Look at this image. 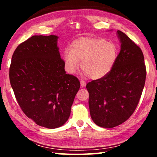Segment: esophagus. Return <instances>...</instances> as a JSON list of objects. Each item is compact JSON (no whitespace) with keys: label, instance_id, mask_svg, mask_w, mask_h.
<instances>
[{"label":"esophagus","instance_id":"esophagus-1","mask_svg":"<svg viewBox=\"0 0 157 157\" xmlns=\"http://www.w3.org/2000/svg\"><path fill=\"white\" fill-rule=\"evenodd\" d=\"M80 84H81V86L82 88H84L85 86H86V82L84 81V80H81L80 81Z\"/></svg>","mask_w":157,"mask_h":157}]
</instances>
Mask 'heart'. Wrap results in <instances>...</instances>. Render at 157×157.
Segmentation results:
<instances>
[{
    "mask_svg": "<svg viewBox=\"0 0 157 157\" xmlns=\"http://www.w3.org/2000/svg\"><path fill=\"white\" fill-rule=\"evenodd\" d=\"M66 70L74 74L81 68L84 74L93 79L107 76L115 66L118 57L116 44L103 38L79 37L73 41L70 49L63 52Z\"/></svg>",
    "mask_w": 157,
    "mask_h": 157,
    "instance_id": "1",
    "label": "heart"
}]
</instances>
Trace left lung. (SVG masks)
Segmentation results:
<instances>
[{
  "mask_svg": "<svg viewBox=\"0 0 157 157\" xmlns=\"http://www.w3.org/2000/svg\"><path fill=\"white\" fill-rule=\"evenodd\" d=\"M121 51L112 71L105 78L86 84L93 121L112 128L123 123L139 104L146 78L141 49L125 34L117 31Z\"/></svg>",
  "mask_w": 157,
  "mask_h": 157,
  "instance_id": "obj_1",
  "label": "left lung"
}]
</instances>
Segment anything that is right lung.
<instances>
[{
	"label": "right lung",
	"mask_w": 157,
	"mask_h": 157,
	"mask_svg": "<svg viewBox=\"0 0 157 157\" xmlns=\"http://www.w3.org/2000/svg\"><path fill=\"white\" fill-rule=\"evenodd\" d=\"M59 36L34 35L15 50L10 80L21 109L39 126L55 129L64 124L80 87L66 74L57 46Z\"/></svg>",
	"instance_id": "obj_1"
}]
</instances>
